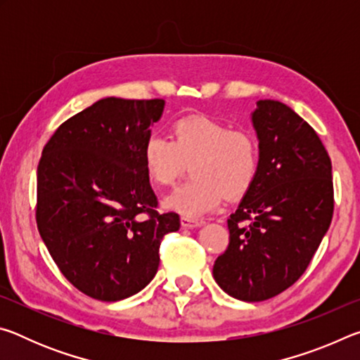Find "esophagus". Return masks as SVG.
I'll return each instance as SVG.
<instances>
[{
    "label": "esophagus",
    "mask_w": 360,
    "mask_h": 360,
    "mask_svg": "<svg viewBox=\"0 0 360 360\" xmlns=\"http://www.w3.org/2000/svg\"><path fill=\"white\" fill-rule=\"evenodd\" d=\"M202 224L203 222L198 221V219H192V217H186V216L181 217V225L184 229H195V227H200Z\"/></svg>",
    "instance_id": "1"
}]
</instances>
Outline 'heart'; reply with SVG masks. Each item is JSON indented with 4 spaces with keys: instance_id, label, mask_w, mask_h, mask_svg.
<instances>
[{
    "instance_id": "b5f03b06",
    "label": "heart",
    "mask_w": 360,
    "mask_h": 360,
    "mask_svg": "<svg viewBox=\"0 0 360 360\" xmlns=\"http://www.w3.org/2000/svg\"><path fill=\"white\" fill-rule=\"evenodd\" d=\"M143 165L157 186H172L192 163L193 179L163 200L165 210L200 217L217 210L225 195L238 198L259 174L260 149L251 131L231 130L221 120L191 115L174 122L172 139L152 133L143 144Z\"/></svg>"
}]
</instances>
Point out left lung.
<instances>
[{"label":"left lung","instance_id":"left-lung-1","mask_svg":"<svg viewBox=\"0 0 360 360\" xmlns=\"http://www.w3.org/2000/svg\"><path fill=\"white\" fill-rule=\"evenodd\" d=\"M260 167L229 217V248L212 266L224 292L262 302L290 288L311 262L333 214L332 162L300 115L260 100L252 112Z\"/></svg>","mask_w":360,"mask_h":360}]
</instances>
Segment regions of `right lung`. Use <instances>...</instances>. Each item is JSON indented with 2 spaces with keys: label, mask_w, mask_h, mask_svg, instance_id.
<instances>
[{
  "label": "right lung",
  "mask_w": 360,
  "mask_h": 360,
  "mask_svg": "<svg viewBox=\"0 0 360 360\" xmlns=\"http://www.w3.org/2000/svg\"><path fill=\"white\" fill-rule=\"evenodd\" d=\"M165 101L108 96L63 122L42 149L36 224L60 271L82 294L117 302L155 276L158 248L179 230L158 214L143 144Z\"/></svg>",
  "instance_id": "right-lung-1"
}]
</instances>
